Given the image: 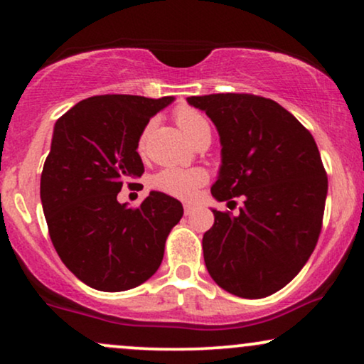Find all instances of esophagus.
<instances>
[{
    "label": "esophagus",
    "mask_w": 364,
    "mask_h": 364,
    "mask_svg": "<svg viewBox=\"0 0 364 364\" xmlns=\"http://www.w3.org/2000/svg\"><path fill=\"white\" fill-rule=\"evenodd\" d=\"M183 212H186V215H191L193 212V203H183Z\"/></svg>",
    "instance_id": "34e87169"
}]
</instances>
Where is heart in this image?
Listing matches in <instances>:
<instances>
[{
	"mask_svg": "<svg viewBox=\"0 0 364 364\" xmlns=\"http://www.w3.org/2000/svg\"><path fill=\"white\" fill-rule=\"evenodd\" d=\"M176 122L182 129L183 134L196 144L198 139L210 132L207 119L197 109L181 106L176 111ZM149 127L142 132L139 139V147H144L147 139ZM207 182V172L203 168H182V167H166L159 171L152 177V187L159 192L167 193V196L177 198H192L196 196L197 188Z\"/></svg>",
	"mask_w": 364,
	"mask_h": 364,
	"instance_id": "obj_1",
	"label": "heart"
}]
</instances>
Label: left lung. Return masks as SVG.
I'll use <instances>...</instances> for the list:
<instances>
[{
    "mask_svg": "<svg viewBox=\"0 0 364 364\" xmlns=\"http://www.w3.org/2000/svg\"><path fill=\"white\" fill-rule=\"evenodd\" d=\"M215 124L222 164L212 196L243 197L238 215L212 208L205 267L232 295L263 298L305 267L320 237L328 178L315 139L280 104L253 94L187 97Z\"/></svg>",
    "mask_w": 364,
    "mask_h": 364,
    "instance_id": "8db88e82",
    "label": "left lung"
}]
</instances>
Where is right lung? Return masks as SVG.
Listing matches in <instances>:
<instances>
[{"label":"right lung","mask_w":364,"mask_h":364,"mask_svg":"<svg viewBox=\"0 0 364 364\" xmlns=\"http://www.w3.org/2000/svg\"><path fill=\"white\" fill-rule=\"evenodd\" d=\"M173 96L106 94L77 102L54 124L41 173V203L59 258L87 287L124 291L149 280L164 258L182 203L152 191L141 207L117 202L144 172L139 139ZM132 186V183H129Z\"/></svg>","instance_id":"add662e5"}]
</instances>
